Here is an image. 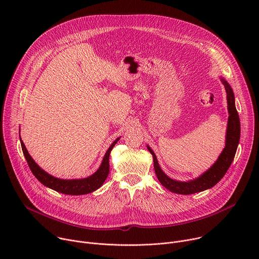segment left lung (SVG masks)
<instances>
[{"label":"left lung","mask_w":259,"mask_h":259,"mask_svg":"<svg viewBox=\"0 0 259 259\" xmlns=\"http://www.w3.org/2000/svg\"><path fill=\"white\" fill-rule=\"evenodd\" d=\"M221 83L224 84L226 92H227V101H228V110H229V119H228V127L226 133V146L225 149L219 155L218 159L215 163L203 172L201 175L194 179H190L187 181H180L169 177L160 167L158 159L151 149L149 144H146L147 150L152 154L154 160V168L157 174V177L162 186H164L167 190L172 193L180 194V195H191L199 192H203L213 188L215 184L225 176L227 171L229 170L240 141L241 135V125L240 119L235 104V95L231 85L228 83L226 79L223 77L219 78Z\"/></svg>","instance_id":"left-lung-1"}]
</instances>
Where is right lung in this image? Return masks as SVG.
Listing matches in <instances>:
<instances>
[{
	"label": "right lung",
	"mask_w": 259,
	"mask_h": 259,
	"mask_svg": "<svg viewBox=\"0 0 259 259\" xmlns=\"http://www.w3.org/2000/svg\"><path fill=\"white\" fill-rule=\"evenodd\" d=\"M120 138L121 137H118L112 144L109 145L99 168L92 175L85 178H79V179H62L49 174L34 162V160L28 154L21 137H20V143H21V149H22L24 158L29 166V169L31 170L34 177L42 184H44L45 187L53 191H56L64 195L81 196V195L90 194L98 190L102 186L109 173V163H108L109 154L112 152L113 147L119 141Z\"/></svg>",
	"instance_id": "1"
}]
</instances>
